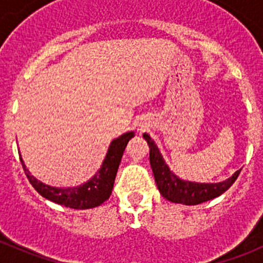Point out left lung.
Segmentation results:
<instances>
[{
	"instance_id": "left-lung-1",
	"label": "left lung",
	"mask_w": 263,
	"mask_h": 263,
	"mask_svg": "<svg viewBox=\"0 0 263 263\" xmlns=\"http://www.w3.org/2000/svg\"><path fill=\"white\" fill-rule=\"evenodd\" d=\"M143 138L146 139L150 148V164H152L157 187L160 195L166 197L168 201L185 204V205H197L205 203L228 191L240 175L241 170H238L231 178L220 183H197L184 180L170 170L163 155L155 145L154 139L146 133L143 134Z\"/></svg>"
}]
</instances>
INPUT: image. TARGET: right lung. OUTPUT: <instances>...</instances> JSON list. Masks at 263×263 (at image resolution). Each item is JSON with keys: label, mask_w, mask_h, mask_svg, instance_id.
<instances>
[{"label": "right lung", "mask_w": 263, "mask_h": 263, "mask_svg": "<svg viewBox=\"0 0 263 263\" xmlns=\"http://www.w3.org/2000/svg\"><path fill=\"white\" fill-rule=\"evenodd\" d=\"M134 137V132H127L118 138L113 139L108 147L103 164L89 180L75 187H53L41 182L32 176L21 157L25 174L35 191L47 200L73 210H90L99 206L109 199L115 184L121 158L124 155L127 142Z\"/></svg>", "instance_id": "obj_1"}]
</instances>
